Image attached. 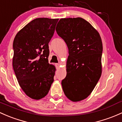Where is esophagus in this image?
Listing matches in <instances>:
<instances>
[{
  "instance_id": "obj_1",
  "label": "esophagus",
  "mask_w": 122,
  "mask_h": 122,
  "mask_svg": "<svg viewBox=\"0 0 122 122\" xmlns=\"http://www.w3.org/2000/svg\"><path fill=\"white\" fill-rule=\"evenodd\" d=\"M55 66L56 67V68H57V69H58V68L60 67V66H61V65H60L59 63H56Z\"/></svg>"
}]
</instances>
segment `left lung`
Segmentation results:
<instances>
[{"label": "left lung", "mask_w": 122, "mask_h": 122, "mask_svg": "<svg viewBox=\"0 0 122 122\" xmlns=\"http://www.w3.org/2000/svg\"><path fill=\"white\" fill-rule=\"evenodd\" d=\"M56 31L69 49L63 90L71 101H80L90 95L101 76V38L91 24L81 17L61 19Z\"/></svg>", "instance_id": "left-lung-1"}]
</instances>
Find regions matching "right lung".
Here are the masks:
<instances>
[{
	"label": "right lung",
	"instance_id": "1",
	"mask_svg": "<svg viewBox=\"0 0 122 122\" xmlns=\"http://www.w3.org/2000/svg\"><path fill=\"white\" fill-rule=\"evenodd\" d=\"M59 19L38 18L18 32L13 41V67L18 82L32 99L45 97L56 69L48 62L49 44Z\"/></svg>",
	"mask_w": 122,
	"mask_h": 122
}]
</instances>
